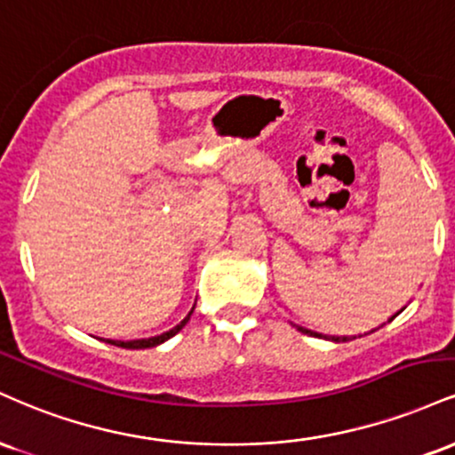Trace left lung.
I'll use <instances>...</instances> for the list:
<instances>
[{
	"label": "left lung",
	"instance_id": "left-lung-1",
	"mask_svg": "<svg viewBox=\"0 0 455 455\" xmlns=\"http://www.w3.org/2000/svg\"><path fill=\"white\" fill-rule=\"evenodd\" d=\"M398 313H403V308H400ZM396 313V315H398ZM396 315H394V317H396ZM392 317V319H394ZM392 319H389V322H392ZM298 330H300L302 334H308V336H319V339H328V340H334V343H345V340H351V339H355V336H323V334H317V332H313V330H307V328H302V325H298ZM372 332H375V330H372Z\"/></svg>",
	"mask_w": 455,
	"mask_h": 455
}]
</instances>
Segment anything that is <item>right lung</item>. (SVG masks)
Returning a JSON list of instances; mask_svg holds the SVG:
<instances>
[{"instance_id": "right-lung-1", "label": "right lung", "mask_w": 455, "mask_h": 455, "mask_svg": "<svg viewBox=\"0 0 455 455\" xmlns=\"http://www.w3.org/2000/svg\"><path fill=\"white\" fill-rule=\"evenodd\" d=\"M194 308H191L189 315H187V317L179 325H174L172 330H168V332H164V334H159V336H151V339H138V340H110V339H106V343H110V345H115V347H123V349H148V347H157V345L165 343V340H168V339H172L174 334H179L180 330L185 328L187 322H189L191 313H194Z\"/></svg>"}]
</instances>
